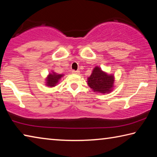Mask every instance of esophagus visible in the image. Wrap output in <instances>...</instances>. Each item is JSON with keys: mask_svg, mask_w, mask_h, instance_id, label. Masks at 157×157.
Listing matches in <instances>:
<instances>
[{"mask_svg": "<svg viewBox=\"0 0 157 157\" xmlns=\"http://www.w3.org/2000/svg\"><path fill=\"white\" fill-rule=\"evenodd\" d=\"M72 73H73V74H79V71L73 70V71H72Z\"/></svg>", "mask_w": 157, "mask_h": 157, "instance_id": "obj_1", "label": "esophagus"}]
</instances>
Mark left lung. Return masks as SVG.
I'll return each mask as SVG.
<instances>
[{
	"label": "left lung",
	"instance_id": "left-lung-1",
	"mask_svg": "<svg viewBox=\"0 0 157 157\" xmlns=\"http://www.w3.org/2000/svg\"><path fill=\"white\" fill-rule=\"evenodd\" d=\"M88 85L94 92L109 94L112 91L114 76L103 72L100 67H95L91 75L88 78Z\"/></svg>",
	"mask_w": 157,
	"mask_h": 157
}]
</instances>
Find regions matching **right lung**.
I'll return each instance as SVG.
<instances>
[{
  "label": "right lung",
  "mask_w": 157,
  "mask_h": 157,
  "mask_svg": "<svg viewBox=\"0 0 157 157\" xmlns=\"http://www.w3.org/2000/svg\"><path fill=\"white\" fill-rule=\"evenodd\" d=\"M63 75H62V74H57L52 71V73H50L47 77L46 82V85L50 87L56 86L57 84L59 82V79H61V78H62Z\"/></svg>",
  "instance_id": "right-lung-1"
}]
</instances>
